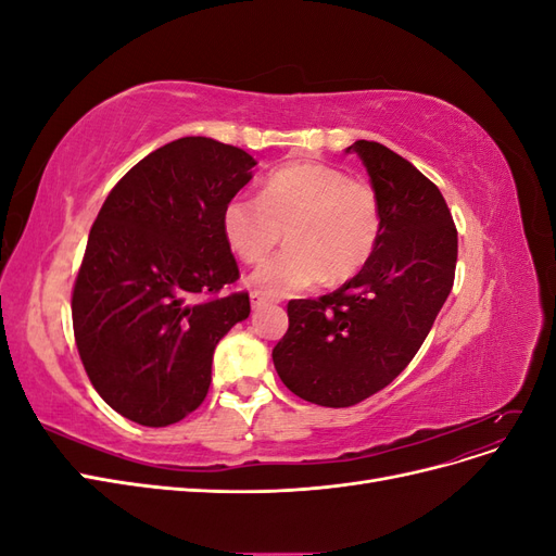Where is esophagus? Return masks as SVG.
<instances>
[{
    "instance_id": "1",
    "label": "esophagus",
    "mask_w": 556,
    "mask_h": 556,
    "mask_svg": "<svg viewBox=\"0 0 556 556\" xmlns=\"http://www.w3.org/2000/svg\"><path fill=\"white\" fill-rule=\"evenodd\" d=\"M268 301H271V296H266V294L260 292V290L250 292V304H252V308H262V306L268 304Z\"/></svg>"
}]
</instances>
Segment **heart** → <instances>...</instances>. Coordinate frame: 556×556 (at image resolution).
Listing matches in <instances>:
<instances>
[{"label":"heart","instance_id":"1","mask_svg":"<svg viewBox=\"0 0 556 556\" xmlns=\"http://www.w3.org/2000/svg\"><path fill=\"white\" fill-rule=\"evenodd\" d=\"M280 255L262 264L252 282L268 296L306 290L327 280L348 282L374 260L382 233V206L368 180L339 166L290 162L268 174L260 199L237 194L223 208V233L233 255L262 262L280 239Z\"/></svg>","mask_w":556,"mask_h":556}]
</instances>
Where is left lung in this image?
I'll use <instances>...</instances> for the list:
<instances>
[{
  "label": "left lung",
  "instance_id": "1",
  "mask_svg": "<svg viewBox=\"0 0 556 556\" xmlns=\"http://www.w3.org/2000/svg\"><path fill=\"white\" fill-rule=\"evenodd\" d=\"M382 206L374 260L343 288L292 299L274 364L290 392L327 408L374 396L410 364L457 268V227L441 190L382 143L355 141Z\"/></svg>",
  "mask_w": 556,
  "mask_h": 556
}]
</instances>
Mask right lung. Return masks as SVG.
I'll return each mask as SVG.
<instances>
[{"mask_svg":"<svg viewBox=\"0 0 556 556\" xmlns=\"http://www.w3.org/2000/svg\"><path fill=\"white\" fill-rule=\"evenodd\" d=\"M257 162L237 146L182 137L115 182L90 229L72 292L74 339L109 406L169 427L211 387L217 341L250 315L223 208Z\"/></svg>","mask_w":556,"mask_h":556,"instance_id":"right-lung-1","label":"right lung"}]
</instances>
